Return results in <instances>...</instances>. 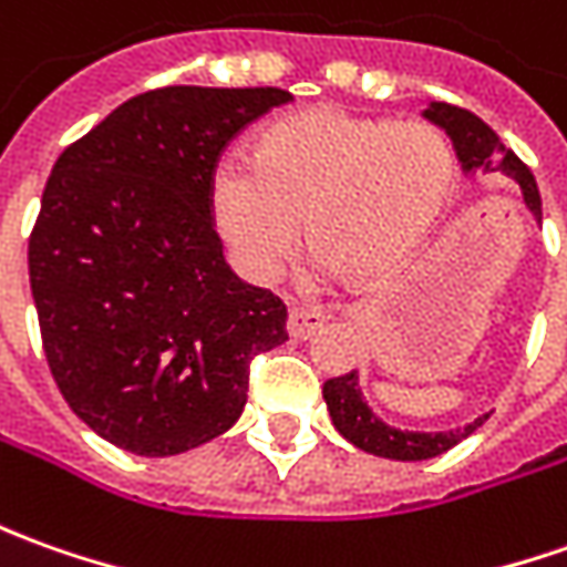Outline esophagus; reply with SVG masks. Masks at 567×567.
<instances>
[{
	"label": "esophagus",
	"instance_id": "34e87169",
	"mask_svg": "<svg viewBox=\"0 0 567 567\" xmlns=\"http://www.w3.org/2000/svg\"><path fill=\"white\" fill-rule=\"evenodd\" d=\"M322 326H326V316L319 313V310L291 307V313H288V334H291V338H298V341L313 338V334L319 332Z\"/></svg>",
	"mask_w": 567,
	"mask_h": 567
}]
</instances>
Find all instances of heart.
I'll list each match as a JSON object with an SVG mask.
<instances>
[{
    "mask_svg": "<svg viewBox=\"0 0 567 567\" xmlns=\"http://www.w3.org/2000/svg\"><path fill=\"white\" fill-rule=\"evenodd\" d=\"M251 164L223 161L207 183L210 219L251 282L285 267L300 219L319 272L381 282L429 241L456 188V154L441 130L326 105L264 126Z\"/></svg>",
    "mask_w": 567,
    "mask_h": 567,
    "instance_id": "1",
    "label": "heart"
}]
</instances>
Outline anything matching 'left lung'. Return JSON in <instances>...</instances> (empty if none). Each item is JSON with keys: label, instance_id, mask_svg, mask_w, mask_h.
Segmentation results:
<instances>
[{"label": "left lung", "instance_id": "8db88e82", "mask_svg": "<svg viewBox=\"0 0 567 567\" xmlns=\"http://www.w3.org/2000/svg\"><path fill=\"white\" fill-rule=\"evenodd\" d=\"M422 117L431 121L434 126H441L450 142H453V152L460 157L462 173L465 176H475L481 173H503L506 179H512L515 186L522 188V198H525L527 210L534 214L537 223H543V207H540V192H537V179L534 173L527 171L525 164L509 152L494 130L487 123L475 117L472 111L456 105H446V102H431ZM322 396H326V406L332 415L334 431L357 446L363 453L381 456V460H396V462H422L434 460L446 453L450 446H456L465 441L477 425H484V419L491 413L477 415L475 422L462 425V429L450 431H406L396 429L381 422L379 415L372 413V406L365 403L363 388H360V375L357 369H350L348 375H338L322 384Z\"/></svg>", "mask_w": 567, "mask_h": 567}]
</instances>
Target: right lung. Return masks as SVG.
Masks as SVG:
<instances>
[{"label":"right lung","mask_w":567,"mask_h":567,"mask_svg":"<svg viewBox=\"0 0 567 567\" xmlns=\"http://www.w3.org/2000/svg\"><path fill=\"white\" fill-rule=\"evenodd\" d=\"M291 92L167 86L114 107L52 167L27 267L68 406L107 444L176 456L229 431L248 365L288 341L210 223L219 152Z\"/></svg>","instance_id":"obj_1"}]
</instances>
